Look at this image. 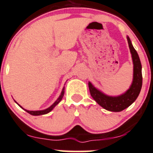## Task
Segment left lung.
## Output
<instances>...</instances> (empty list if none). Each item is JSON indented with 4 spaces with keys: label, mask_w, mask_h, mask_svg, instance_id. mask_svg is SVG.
Returning <instances> with one entry per match:
<instances>
[{
    "label": "left lung",
    "mask_w": 153,
    "mask_h": 153,
    "mask_svg": "<svg viewBox=\"0 0 153 153\" xmlns=\"http://www.w3.org/2000/svg\"><path fill=\"white\" fill-rule=\"evenodd\" d=\"M126 38L133 63V78L129 89L124 93L118 96H110L95 87L91 82L88 84L92 98L104 109L111 112H121L129 107L137 99L142 86V67L141 61L129 36L126 37Z\"/></svg>",
    "instance_id": "obj_1"
}]
</instances>
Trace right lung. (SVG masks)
Listing matches in <instances>:
<instances>
[{
    "mask_svg": "<svg viewBox=\"0 0 153 153\" xmlns=\"http://www.w3.org/2000/svg\"><path fill=\"white\" fill-rule=\"evenodd\" d=\"M64 88H63L62 91H61V95H60V96L58 98V99H57L56 101H55V102H54L53 104H52V105L49 106V107H48L47 109H44V110H36V111L27 110V109H24V108H23L21 105H19V104H18V103L16 102V101H15V102H16V104H18V105H19L20 107L22 108L23 109H24V110H25L26 112H28V113L30 114V115H45V114H47V113H49V112H51V111H52V109H53L54 108H55V106H56V105H58V103H59L60 101H61V100H62L63 97H64Z\"/></svg>",
    "mask_w": 153,
    "mask_h": 153,
    "instance_id": "1",
    "label": "right lung"
}]
</instances>
